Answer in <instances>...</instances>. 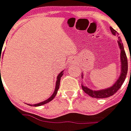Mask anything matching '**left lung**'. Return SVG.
I'll use <instances>...</instances> for the list:
<instances>
[{
    "instance_id": "obj_1",
    "label": "left lung",
    "mask_w": 131,
    "mask_h": 131,
    "mask_svg": "<svg viewBox=\"0 0 131 131\" xmlns=\"http://www.w3.org/2000/svg\"><path fill=\"white\" fill-rule=\"evenodd\" d=\"M111 32L112 33L113 35H117L118 33H117V31L115 30H114L112 28H110ZM118 44L119 49H120V57H121V74L120 77H119L117 81L115 82L112 87L111 88L105 89V90H98V91H95V90H92L90 89H89L87 87H84V85L82 84V88L84 90V92L87 93L90 96H91L92 98H104L110 97L112 95H113L116 92H117L119 88H121V86L123 85L125 79L126 78L127 73H128V59H127V56L124 49L123 44L122 43V40L120 39L119 37H118ZM130 61H131V55H130ZM130 75H131V70H130Z\"/></svg>"
}]
</instances>
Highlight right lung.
<instances>
[{
    "instance_id": "add662e5",
    "label": "right lung",
    "mask_w": 131,
    "mask_h": 131,
    "mask_svg": "<svg viewBox=\"0 0 131 131\" xmlns=\"http://www.w3.org/2000/svg\"><path fill=\"white\" fill-rule=\"evenodd\" d=\"M0 61H1V55H0ZM0 73H1V70H0ZM63 71L62 72H60V73H59V75L58 76V78H57V82H56V87H55V90H54V92L52 94V95L49 98H48L47 100H46V101H44L43 102H41V103H37V104H33V106H41V105H43V104H45V103H47L48 102H49V101H51L52 100L53 98L55 97V95H57V93H58V89H59V87H60V78H61V77L63 76ZM0 76H1V73H0Z\"/></svg>"
}]
</instances>
